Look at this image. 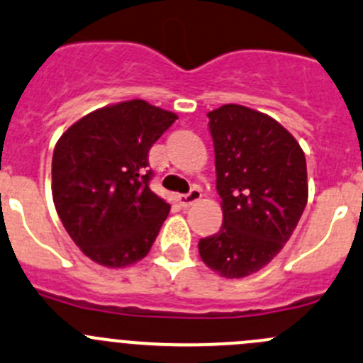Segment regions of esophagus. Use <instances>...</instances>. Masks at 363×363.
Listing matches in <instances>:
<instances>
[{
    "mask_svg": "<svg viewBox=\"0 0 363 363\" xmlns=\"http://www.w3.org/2000/svg\"><path fill=\"white\" fill-rule=\"evenodd\" d=\"M200 199H202V191H200L199 188H191L189 189V193L179 196V202H181L182 207H189V206H193L195 202H199Z\"/></svg>",
    "mask_w": 363,
    "mask_h": 363,
    "instance_id": "esophagus-1",
    "label": "esophagus"
}]
</instances>
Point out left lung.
I'll list each match as a JSON object with an SVG mask.
<instances>
[{
    "instance_id": "obj_1",
    "label": "left lung",
    "mask_w": 363,
    "mask_h": 363,
    "mask_svg": "<svg viewBox=\"0 0 363 363\" xmlns=\"http://www.w3.org/2000/svg\"><path fill=\"white\" fill-rule=\"evenodd\" d=\"M207 117L223 223L200 239L199 253L221 277L242 279L266 266L296 228L307 206V161L267 115L225 104Z\"/></svg>"
}]
</instances>
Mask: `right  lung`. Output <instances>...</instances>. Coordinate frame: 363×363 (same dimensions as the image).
Returning <instances> with one entry per match:
<instances>
[{
	"label": "right lung",
	"mask_w": 363,
	"mask_h": 363,
	"mask_svg": "<svg viewBox=\"0 0 363 363\" xmlns=\"http://www.w3.org/2000/svg\"><path fill=\"white\" fill-rule=\"evenodd\" d=\"M177 115L128 101L70 125L52 152V200L81 252L108 267L149 253L170 203L150 189L149 150Z\"/></svg>",
	"instance_id": "obj_1"
}]
</instances>
